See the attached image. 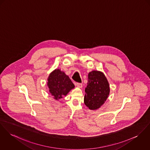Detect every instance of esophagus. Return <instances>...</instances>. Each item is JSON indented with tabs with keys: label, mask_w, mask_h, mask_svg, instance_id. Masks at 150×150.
<instances>
[{
	"label": "esophagus",
	"mask_w": 150,
	"mask_h": 150,
	"mask_svg": "<svg viewBox=\"0 0 150 150\" xmlns=\"http://www.w3.org/2000/svg\"><path fill=\"white\" fill-rule=\"evenodd\" d=\"M76 86L79 88H81L82 87V84L81 83H76Z\"/></svg>",
	"instance_id": "esophagus-1"
}]
</instances>
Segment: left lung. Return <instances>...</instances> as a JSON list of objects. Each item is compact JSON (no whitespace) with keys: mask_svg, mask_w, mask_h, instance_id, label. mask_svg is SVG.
I'll list each match as a JSON object with an SVG mask.
<instances>
[{"mask_svg":"<svg viewBox=\"0 0 150 150\" xmlns=\"http://www.w3.org/2000/svg\"><path fill=\"white\" fill-rule=\"evenodd\" d=\"M84 102L90 110H96L103 104L110 93V86L103 73L92 71L88 74Z\"/></svg>","mask_w":150,"mask_h":150,"instance_id":"1","label":"left lung"}]
</instances>
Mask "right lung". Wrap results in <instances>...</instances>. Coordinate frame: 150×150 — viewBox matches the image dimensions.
<instances>
[{
	"mask_svg": "<svg viewBox=\"0 0 150 150\" xmlns=\"http://www.w3.org/2000/svg\"><path fill=\"white\" fill-rule=\"evenodd\" d=\"M47 85L51 95L57 100L66 96L71 89L75 87L69 77L59 69H55L51 73L48 79Z\"/></svg>",
	"mask_w": 150,
	"mask_h": 150,
	"instance_id": "right-lung-1",
	"label": "right lung"
}]
</instances>
